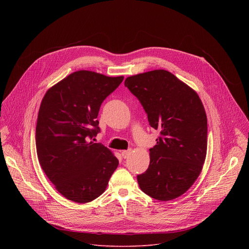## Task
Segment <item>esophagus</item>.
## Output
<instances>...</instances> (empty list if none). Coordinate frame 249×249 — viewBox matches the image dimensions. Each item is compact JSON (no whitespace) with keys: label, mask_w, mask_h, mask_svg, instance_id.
<instances>
[{"label":"esophagus","mask_w":249,"mask_h":249,"mask_svg":"<svg viewBox=\"0 0 249 249\" xmlns=\"http://www.w3.org/2000/svg\"><path fill=\"white\" fill-rule=\"evenodd\" d=\"M130 154H131V150H128V151H122V152H121V155H122V157H123L124 159L128 158V157L130 156Z\"/></svg>","instance_id":"34e87169"}]
</instances>
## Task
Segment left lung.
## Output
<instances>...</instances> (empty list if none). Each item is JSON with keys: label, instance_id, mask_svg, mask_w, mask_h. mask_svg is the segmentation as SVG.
<instances>
[{"label": "left lung", "instance_id": "obj_1", "mask_svg": "<svg viewBox=\"0 0 249 249\" xmlns=\"http://www.w3.org/2000/svg\"><path fill=\"white\" fill-rule=\"evenodd\" d=\"M148 120L160 131L150 165L137 176L141 190L160 201L184 194L200 175L207 155V115L198 93L165 70L128 77Z\"/></svg>", "mask_w": 249, "mask_h": 249}]
</instances>
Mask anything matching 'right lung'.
Returning <instances> with one entry per match:
<instances>
[{"mask_svg": "<svg viewBox=\"0 0 249 249\" xmlns=\"http://www.w3.org/2000/svg\"><path fill=\"white\" fill-rule=\"evenodd\" d=\"M123 79L77 71L51 87L41 101L35 133L38 160L68 200L88 203L99 197L118 166L114 154L93 137L102 101Z\"/></svg>", "mask_w": 249, "mask_h": 249, "instance_id": "add662e5", "label": "right lung"}]
</instances>
